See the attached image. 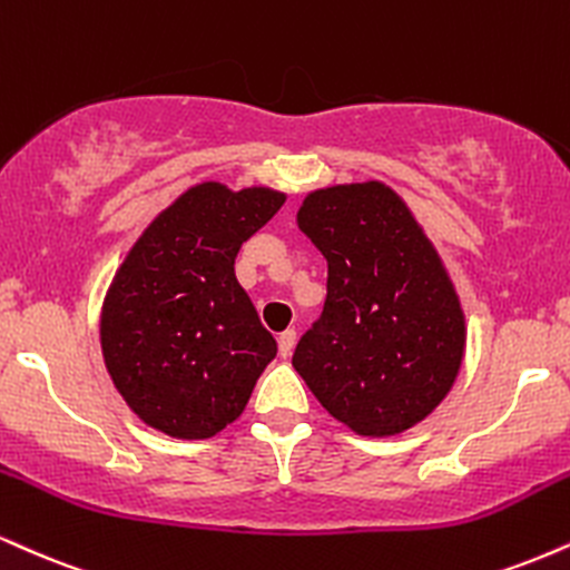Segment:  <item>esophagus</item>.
<instances>
[{
	"instance_id": "34e87169",
	"label": "esophagus",
	"mask_w": 570,
	"mask_h": 570,
	"mask_svg": "<svg viewBox=\"0 0 570 570\" xmlns=\"http://www.w3.org/2000/svg\"><path fill=\"white\" fill-rule=\"evenodd\" d=\"M294 345H297V332H294V328H286V332H281V337H278L281 358H289Z\"/></svg>"
}]
</instances>
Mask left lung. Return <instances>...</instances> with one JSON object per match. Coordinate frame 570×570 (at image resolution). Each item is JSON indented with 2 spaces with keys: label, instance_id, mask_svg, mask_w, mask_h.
I'll return each instance as SVG.
<instances>
[{
  "label": "left lung",
  "instance_id": "8db88e82",
  "mask_svg": "<svg viewBox=\"0 0 570 570\" xmlns=\"http://www.w3.org/2000/svg\"><path fill=\"white\" fill-rule=\"evenodd\" d=\"M297 225L328 263L321 321L292 366L334 420L387 438L438 409L462 368L468 326L441 255L380 180L311 190Z\"/></svg>",
  "mask_w": 570,
  "mask_h": 570
}]
</instances>
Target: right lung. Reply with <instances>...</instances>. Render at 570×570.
Listing matches in <instances>:
<instances>
[{
    "instance_id": "add662e5",
    "label": "right lung",
    "mask_w": 570,
    "mask_h": 570,
    "mask_svg": "<svg viewBox=\"0 0 570 570\" xmlns=\"http://www.w3.org/2000/svg\"><path fill=\"white\" fill-rule=\"evenodd\" d=\"M286 194L190 185L127 252L100 311L114 387L148 428L204 441L242 416L276 340L236 281V255Z\"/></svg>"
}]
</instances>
